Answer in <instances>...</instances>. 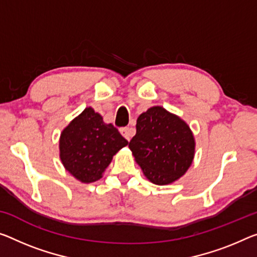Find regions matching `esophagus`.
Returning a JSON list of instances; mask_svg holds the SVG:
<instances>
[{
	"label": "esophagus",
	"mask_w": 257,
	"mask_h": 257,
	"mask_svg": "<svg viewBox=\"0 0 257 257\" xmlns=\"http://www.w3.org/2000/svg\"><path fill=\"white\" fill-rule=\"evenodd\" d=\"M119 131L121 133V136H123L125 139H127L128 141L131 140V138L133 137V134H134V131H133L132 127H121Z\"/></svg>",
	"instance_id": "esophagus-1"
}]
</instances>
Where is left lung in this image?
I'll return each mask as SVG.
<instances>
[{"label":"left lung","mask_w":257,"mask_h":257,"mask_svg":"<svg viewBox=\"0 0 257 257\" xmlns=\"http://www.w3.org/2000/svg\"><path fill=\"white\" fill-rule=\"evenodd\" d=\"M145 176L167 185L187 171L195 142L188 125L162 106H153L137 120V134L128 144Z\"/></svg>","instance_id":"1"}]
</instances>
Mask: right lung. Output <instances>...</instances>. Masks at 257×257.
<instances>
[{
	"label": "right lung",
	"instance_id": "add662e5",
	"mask_svg": "<svg viewBox=\"0 0 257 257\" xmlns=\"http://www.w3.org/2000/svg\"><path fill=\"white\" fill-rule=\"evenodd\" d=\"M128 141L100 113L86 108L61 134L60 156L65 169L82 183L102 177L112 156Z\"/></svg>",
	"mask_w": 257,
	"mask_h": 257
}]
</instances>
